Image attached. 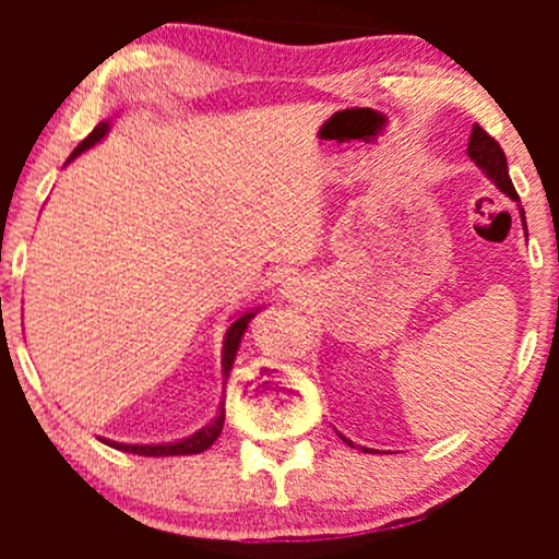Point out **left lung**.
Instances as JSON below:
<instances>
[{
	"label": "left lung",
	"instance_id": "1",
	"mask_svg": "<svg viewBox=\"0 0 559 559\" xmlns=\"http://www.w3.org/2000/svg\"><path fill=\"white\" fill-rule=\"evenodd\" d=\"M467 157H471L473 163H476L478 168L486 173V178L493 181V186H497L502 194L510 197L512 202H521L515 186H512V181H510V173H507V157H504L502 146H499L497 141H493L480 126H473L471 141H467ZM518 210H521V221H523V228H525L523 207H518ZM338 436H342V433H338ZM342 439H344V436H342ZM344 441H346V444H352L349 439H344ZM352 447H355V444H352ZM360 449H362V452H373V449H368V447H360Z\"/></svg>",
	"mask_w": 559,
	"mask_h": 559
}]
</instances>
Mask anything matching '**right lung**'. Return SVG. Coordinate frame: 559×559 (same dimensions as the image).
Masks as SVG:
<instances>
[{
	"mask_svg": "<svg viewBox=\"0 0 559 559\" xmlns=\"http://www.w3.org/2000/svg\"><path fill=\"white\" fill-rule=\"evenodd\" d=\"M107 131H110V120H102V123L96 126L94 131L88 133V136L83 139L79 146H75L73 155L68 157V163H73L75 157L83 155V152L92 150L94 144H99V141L105 139ZM254 316H258V307H254V310L241 312V316L234 318V323L228 325L226 338H223V378H228L230 368H234V360H236V352H239L241 336H243V331H247L249 320H252ZM223 420H226V396H223V402H221V407H217L215 418L210 420L204 428H199L197 433L186 436V439L168 441V444H120V441H110V439H102V441H105L107 447L120 449V452L141 454V457H181V454H199V452H204V449L213 447L215 439L223 431Z\"/></svg>",
	"mask_w": 559,
	"mask_h": 559,
	"instance_id": "obj_1",
	"label": "right lung"
}]
</instances>
